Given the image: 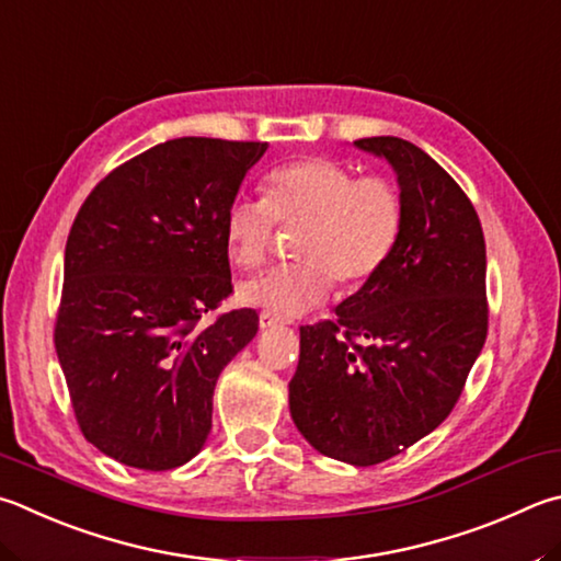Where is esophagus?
<instances>
[{
    "label": "esophagus",
    "instance_id": "obj_1",
    "mask_svg": "<svg viewBox=\"0 0 561 561\" xmlns=\"http://www.w3.org/2000/svg\"><path fill=\"white\" fill-rule=\"evenodd\" d=\"M279 323H282V319H279L277 313H272V311H262V313H260V329H262V331L277 329Z\"/></svg>",
    "mask_w": 561,
    "mask_h": 561
}]
</instances>
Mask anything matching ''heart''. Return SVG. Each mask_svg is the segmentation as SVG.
<instances>
[{
	"label": "heart",
	"mask_w": 561,
	"mask_h": 561,
	"mask_svg": "<svg viewBox=\"0 0 561 561\" xmlns=\"http://www.w3.org/2000/svg\"><path fill=\"white\" fill-rule=\"evenodd\" d=\"M279 222L299 226V260L242 284L240 297L277 316H297L329 297L335 279L360 287L385 267L402 236L404 203L382 174L358 176L323 157L289 161L270 171L264 196H240L228 206L222 238L232 264L257 270Z\"/></svg>",
	"instance_id": "heart-1"
}]
</instances>
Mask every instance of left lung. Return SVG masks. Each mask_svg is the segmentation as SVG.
Listing matches in <instances>:
<instances>
[{
	"label": "left lung",
	"mask_w": 561,
	"mask_h": 561,
	"mask_svg": "<svg viewBox=\"0 0 561 561\" xmlns=\"http://www.w3.org/2000/svg\"><path fill=\"white\" fill-rule=\"evenodd\" d=\"M355 147L397 171L402 236L333 321L301 325L289 410L316 451L375 466L434 432L463 392L488 333L485 240L473 203L426 151L400 137Z\"/></svg>",
	"instance_id": "1"
}]
</instances>
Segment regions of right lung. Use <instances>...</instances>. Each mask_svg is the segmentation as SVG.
Returning <instances> with one entry per match:
<instances>
[{"label":"right lung","instance_id":"right-lung-1","mask_svg":"<svg viewBox=\"0 0 561 561\" xmlns=\"http://www.w3.org/2000/svg\"><path fill=\"white\" fill-rule=\"evenodd\" d=\"M267 141L169 139L90 191L66 242L54 343L85 439L115 461L169 471L213 424L218 375L260 316L232 309L222 220Z\"/></svg>","mask_w":561,"mask_h":561}]
</instances>
